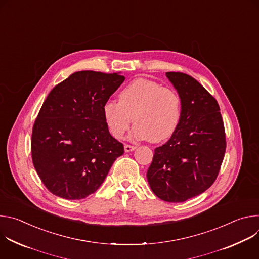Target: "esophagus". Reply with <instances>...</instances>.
Instances as JSON below:
<instances>
[{"mask_svg": "<svg viewBox=\"0 0 259 259\" xmlns=\"http://www.w3.org/2000/svg\"><path fill=\"white\" fill-rule=\"evenodd\" d=\"M124 149H125V152H126V153H129V152L134 151V150L136 149V146H134V145H130V144H125Z\"/></svg>", "mask_w": 259, "mask_h": 259, "instance_id": "obj_1", "label": "esophagus"}]
</instances>
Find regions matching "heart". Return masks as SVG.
I'll use <instances>...</instances> for the list:
<instances>
[{"label": "heart", "mask_w": 259, "mask_h": 259, "mask_svg": "<svg viewBox=\"0 0 259 259\" xmlns=\"http://www.w3.org/2000/svg\"><path fill=\"white\" fill-rule=\"evenodd\" d=\"M104 121L115 137L121 138L129 129L132 117L136 123L132 136L160 142L169 138L180 119L178 94L158 82L136 79L119 94L118 100H108L103 105Z\"/></svg>", "instance_id": "1"}]
</instances>
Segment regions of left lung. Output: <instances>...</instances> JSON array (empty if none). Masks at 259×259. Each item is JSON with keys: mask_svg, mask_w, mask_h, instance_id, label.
<instances>
[{"mask_svg": "<svg viewBox=\"0 0 259 259\" xmlns=\"http://www.w3.org/2000/svg\"><path fill=\"white\" fill-rule=\"evenodd\" d=\"M181 112L171 138L157 147L146 177L163 201L180 203L201 195L215 181L226 153V132L216 99L193 77L168 71Z\"/></svg>", "mask_w": 259, "mask_h": 259, "instance_id": "1", "label": "left lung"}]
</instances>
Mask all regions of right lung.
<instances>
[{
    "instance_id": "add662e5",
    "label": "right lung",
    "mask_w": 259,
    "mask_h": 259,
    "mask_svg": "<svg viewBox=\"0 0 259 259\" xmlns=\"http://www.w3.org/2000/svg\"><path fill=\"white\" fill-rule=\"evenodd\" d=\"M119 73L73 72L48 94L31 134V158L44 186L66 200L98 190L124 146L110 135L103 105L124 82Z\"/></svg>"
}]
</instances>
